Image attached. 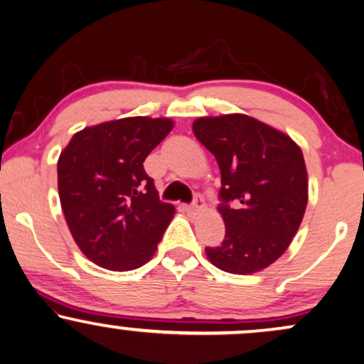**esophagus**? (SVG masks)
<instances>
[{
	"mask_svg": "<svg viewBox=\"0 0 364 364\" xmlns=\"http://www.w3.org/2000/svg\"><path fill=\"white\" fill-rule=\"evenodd\" d=\"M203 210H205V201L201 196H196L195 201H193V205L188 206V211H190V213H195V215L200 213V211H203Z\"/></svg>",
	"mask_w": 364,
	"mask_h": 364,
	"instance_id": "esophagus-1",
	"label": "esophagus"
}]
</instances>
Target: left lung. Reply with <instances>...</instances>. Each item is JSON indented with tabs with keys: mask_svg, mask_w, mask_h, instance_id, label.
<instances>
[{
	"mask_svg": "<svg viewBox=\"0 0 364 364\" xmlns=\"http://www.w3.org/2000/svg\"><path fill=\"white\" fill-rule=\"evenodd\" d=\"M193 132L222 173L225 240L205 254L225 272H260L287 250L304 218L309 179L302 151L247 114L198 117Z\"/></svg>",
	"mask_w": 364,
	"mask_h": 364,
	"instance_id": "1",
	"label": "left lung"
}]
</instances>
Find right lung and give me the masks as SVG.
<instances>
[{
	"label": "right lung",
	"instance_id": "obj_1",
	"mask_svg": "<svg viewBox=\"0 0 364 364\" xmlns=\"http://www.w3.org/2000/svg\"><path fill=\"white\" fill-rule=\"evenodd\" d=\"M169 117H124L75 132L57 163L58 196L73 240L114 272L153 259L174 206L163 203L144 159L169 134Z\"/></svg>",
	"mask_w": 364,
	"mask_h": 364
}]
</instances>
